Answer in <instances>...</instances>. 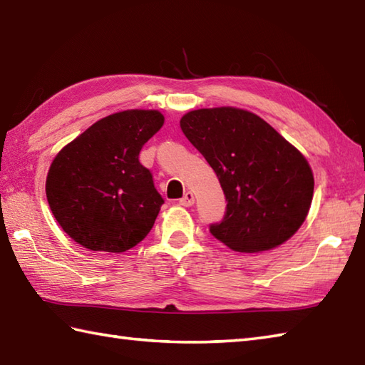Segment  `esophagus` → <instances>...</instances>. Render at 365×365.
Wrapping results in <instances>:
<instances>
[{
    "label": "esophagus",
    "instance_id": "34e87169",
    "mask_svg": "<svg viewBox=\"0 0 365 365\" xmlns=\"http://www.w3.org/2000/svg\"><path fill=\"white\" fill-rule=\"evenodd\" d=\"M178 204L183 205V207L192 205V204H195V195H192L191 191H187V192H185V195H183V197H182L180 200H178Z\"/></svg>",
    "mask_w": 365,
    "mask_h": 365
}]
</instances>
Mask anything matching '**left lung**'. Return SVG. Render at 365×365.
<instances>
[{"label": "left lung", "instance_id": "obj_1", "mask_svg": "<svg viewBox=\"0 0 365 365\" xmlns=\"http://www.w3.org/2000/svg\"><path fill=\"white\" fill-rule=\"evenodd\" d=\"M188 141L215 170L226 212L210 234L238 252L268 251L304 222L314 196L307 160L259 115L222 106L180 119Z\"/></svg>", "mask_w": 365, "mask_h": 365}]
</instances>
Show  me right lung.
<instances>
[{
    "mask_svg": "<svg viewBox=\"0 0 365 365\" xmlns=\"http://www.w3.org/2000/svg\"><path fill=\"white\" fill-rule=\"evenodd\" d=\"M163 122V114L152 110L111 114L53 160L46 199L76 243L91 251L123 252L149 234L165 200L150 170L139 163V152Z\"/></svg>",
    "mask_w": 365,
    "mask_h": 365,
    "instance_id": "1",
    "label": "right lung"
}]
</instances>
